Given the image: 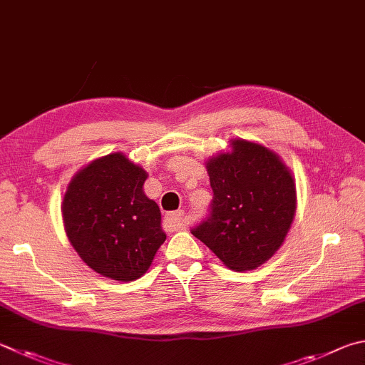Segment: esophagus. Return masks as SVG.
I'll use <instances>...</instances> for the list:
<instances>
[{
    "mask_svg": "<svg viewBox=\"0 0 365 365\" xmlns=\"http://www.w3.org/2000/svg\"><path fill=\"white\" fill-rule=\"evenodd\" d=\"M183 210H175V212H170V214L165 215V225L170 230H178L183 227Z\"/></svg>",
    "mask_w": 365,
    "mask_h": 365,
    "instance_id": "esophagus-1",
    "label": "esophagus"
}]
</instances>
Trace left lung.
Listing matches in <instances>:
<instances>
[{
  "label": "left lung",
  "mask_w": 365,
  "mask_h": 365,
  "mask_svg": "<svg viewBox=\"0 0 365 365\" xmlns=\"http://www.w3.org/2000/svg\"><path fill=\"white\" fill-rule=\"evenodd\" d=\"M205 168L214 197L210 214L191 235L230 269H255L282 246L294 222V177L274 151L242 138Z\"/></svg>",
  "instance_id": "1"
}]
</instances>
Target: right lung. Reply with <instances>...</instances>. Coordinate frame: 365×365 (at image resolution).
Returning a JSON list of instances; mask_svg holds the SVG:
<instances>
[{
	"mask_svg": "<svg viewBox=\"0 0 365 365\" xmlns=\"http://www.w3.org/2000/svg\"><path fill=\"white\" fill-rule=\"evenodd\" d=\"M147 177L123 153H111L79 170L63 196L71 246L89 268L110 279H138L165 241L160 207L143 193Z\"/></svg>",
	"mask_w": 365,
	"mask_h": 365,
	"instance_id": "add662e5",
	"label": "right lung"
}]
</instances>
